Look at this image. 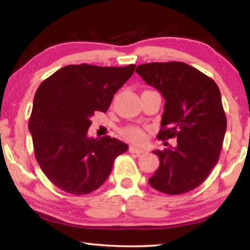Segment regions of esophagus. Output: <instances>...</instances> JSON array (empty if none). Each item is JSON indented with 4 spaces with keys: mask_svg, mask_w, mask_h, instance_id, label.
Returning a JSON list of instances; mask_svg holds the SVG:
<instances>
[{
    "mask_svg": "<svg viewBox=\"0 0 250 250\" xmlns=\"http://www.w3.org/2000/svg\"><path fill=\"white\" fill-rule=\"evenodd\" d=\"M129 151L131 152V153H135L137 155H140L146 152L143 149H139V147H135V146H130Z\"/></svg>",
    "mask_w": 250,
    "mask_h": 250,
    "instance_id": "34e87169",
    "label": "esophagus"
}]
</instances>
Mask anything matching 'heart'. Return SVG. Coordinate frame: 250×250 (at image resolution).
I'll use <instances>...</instances> for the list:
<instances>
[{"instance_id": "b5f03b06", "label": "heart", "mask_w": 250, "mask_h": 250, "mask_svg": "<svg viewBox=\"0 0 250 250\" xmlns=\"http://www.w3.org/2000/svg\"><path fill=\"white\" fill-rule=\"evenodd\" d=\"M124 135L125 137L130 140L131 142L134 143H141L145 141L146 139V133L141 128L135 125H130L128 128H125L124 130Z\"/></svg>"}]
</instances>
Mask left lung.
<instances>
[{"label":"left lung","instance_id":"1","mask_svg":"<svg viewBox=\"0 0 250 250\" xmlns=\"http://www.w3.org/2000/svg\"><path fill=\"white\" fill-rule=\"evenodd\" d=\"M135 71L166 99L159 139L177 145L155 150L160 167L149 179L158 191L179 195L196 188L218 162L226 115L213 79L181 62H149Z\"/></svg>","mask_w":250,"mask_h":250}]
</instances>
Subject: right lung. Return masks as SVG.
Returning <instances> with one entry per match:
<instances>
[{"instance_id": "1", "label": "right lung", "mask_w": 250, "mask_h": 250, "mask_svg": "<svg viewBox=\"0 0 250 250\" xmlns=\"http://www.w3.org/2000/svg\"><path fill=\"white\" fill-rule=\"evenodd\" d=\"M135 65L65 66L37 88L28 129L42 171L54 185L74 195L89 194L107 180L128 145L109 135L89 138L96 111L105 112Z\"/></svg>"}]
</instances>
